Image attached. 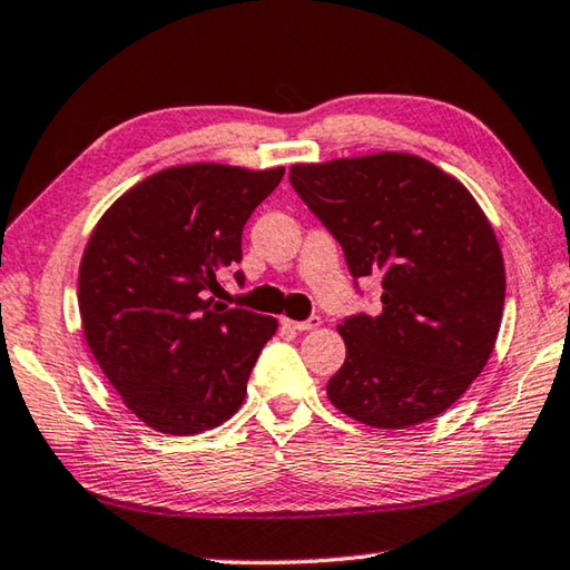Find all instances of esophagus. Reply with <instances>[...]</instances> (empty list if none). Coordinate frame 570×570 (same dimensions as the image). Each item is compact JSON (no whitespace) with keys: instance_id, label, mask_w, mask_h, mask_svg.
I'll use <instances>...</instances> for the list:
<instances>
[{"instance_id":"34e87169","label":"esophagus","mask_w":570,"mask_h":570,"mask_svg":"<svg viewBox=\"0 0 570 570\" xmlns=\"http://www.w3.org/2000/svg\"><path fill=\"white\" fill-rule=\"evenodd\" d=\"M284 324L292 326V330H296V332H314V330H320V326H322V316H308V320H304V322L284 320Z\"/></svg>"}]
</instances>
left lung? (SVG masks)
I'll return each instance as SVG.
<instances>
[{"mask_svg": "<svg viewBox=\"0 0 570 570\" xmlns=\"http://www.w3.org/2000/svg\"><path fill=\"white\" fill-rule=\"evenodd\" d=\"M298 198L340 240L346 266L382 284V312L336 326L346 344L326 384L336 410L402 430L458 402L493 352L505 266L475 198L430 160L377 153L288 170Z\"/></svg>", "mask_w": 570, "mask_h": 570, "instance_id": "obj_1", "label": "left lung"}]
</instances>
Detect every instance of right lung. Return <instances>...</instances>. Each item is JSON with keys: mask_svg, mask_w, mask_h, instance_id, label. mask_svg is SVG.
<instances>
[{"mask_svg": "<svg viewBox=\"0 0 570 570\" xmlns=\"http://www.w3.org/2000/svg\"><path fill=\"white\" fill-rule=\"evenodd\" d=\"M284 168L196 163L140 180L95 226L80 264L85 340L122 402L166 435L234 417L274 316L216 302L240 234ZM234 278L244 284V272Z\"/></svg>", "mask_w": 570, "mask_h": 570, "instance_id": "add662e5", "label": "right lung"}]
</instances>
